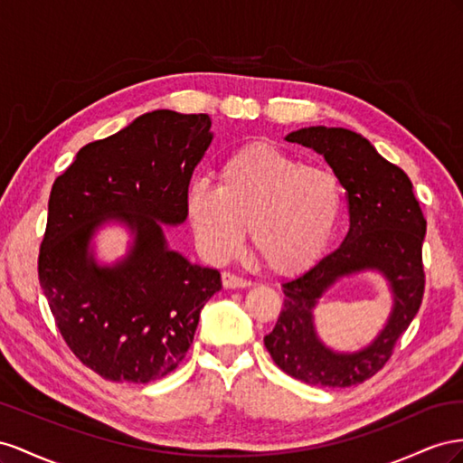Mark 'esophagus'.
<instances>
[{
  "label": "esophagus",
  "mask_w": 463,
  "mask_h": 463,
  "mask_svg": "<svg viewBox=\"0 0 463 463\" xmlns=\"http://www.w3.org/2000/svg\"><path fill=\"white\" fill-rule=\"evenodd\" d=\"M222 287L224 288H242V287H250V281L244 279V277L231 273V271H222Z\"/></svg>",
  "instance_id": "1"
}]
</instances>
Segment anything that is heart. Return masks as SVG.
Segmentation results:
<instances>
[{
  "mask_svg": "<svg viewBox=\"0 0 463 463\" xmlns=\"http://www.w3.org/2000/svg\"><path fill=\"white\" fill-rule=\"evenodd\" d=\"M219 184L200 178L186 192V215L197 244L215 261L250 242L275 273L310 268L332 242L345 205L335 170L271 143H250L219 165Z\"/></svg>",
  "mask_w": 463,
  "mask_h": 463,
  "instance_id": "obj_1",
  "label": "heart"
}]
</instances>
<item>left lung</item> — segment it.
Masks as SVG:
<instances>
[{"mask_svg": "<svg viewBox=\"0 0 463 463\" xmlns=\"http://www.w3.org/2000/svg\"><path fill=\"white\" fill-rule=\"evenodd\" d=\"M285 139L322 155L339 175L347 192L349 231L332 254L283 283V308L263 343L283 373L307 384H361L386 364L395 341L419 312L425 290L420 252L427 221L411 180L361 134L310 126L290 131ZM366 270L382 274L387 281L392 295L391 316L363 350L335 352L315 332L313 310L337 280Z\"/></svg>", "mask_w": 463, "mask_h": 463, "instance_id": "left-lung-1", "label": "left lung"}]
</instances>
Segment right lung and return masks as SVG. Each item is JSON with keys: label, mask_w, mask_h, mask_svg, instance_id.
<instances>
[{"label": "right lung", "mask_w": 463, "mask_h": 463, "mask_svg": "<svg viewBox=\"0 0 463 463\" xmlns=\"http://www.w3.org/2000/svg\"><path fill=\"white\" fill-rule=\"evenodd\" d=\"M207 114L153 110L89 143L56 178L38 279L61 337L83 364L114 382L147 384L190 349L221 273L166 242L165 224L188 219L194 168L213 141ZM120 223L126 257L98 261L94 236Z\"/></svg>", "instance_id": "right-lung-1"}]
</instances>
